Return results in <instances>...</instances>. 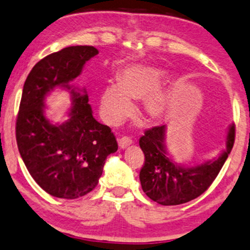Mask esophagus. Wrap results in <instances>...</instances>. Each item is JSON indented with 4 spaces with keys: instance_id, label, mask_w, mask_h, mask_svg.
<instances>
[{
    "instance_id": "1",
    "label": "esophagus",
    "mask_w": 250,
    "mask_h": 250,
    "mask_svg": "<svg viewBox=\"0 0 250 250\" xmlns=\"http://www.w3.org/2000/svg\"><path fill=\"white\" fill-rule=\"evenodd\" d=\"M118 144H119V147L124 149V148L128 147V146L131 145V144H132V139H131V138H128V137L119 138V139H118Z\"/></svg>"
}]
</instances>
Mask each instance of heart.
Returning <instances> with one entry per match:
<instances>
[{
    "label": "heart",
    "instance_id": "obj_1",
    "mask_svg": "<svg viewBox=\"0 0 250 250\" xmlns=\"http://www.w3.org/2000/svg\"><path fill=\"white\" fill-rule=\"evenodd\" d=\"M165 73L159 67L131 65L119 76V83L104 87L99 99V112L105 123L118 126L134 112L133 99H143L144 110L149 118L161 119L168 108L165 92L159 90Z\"/></svg>",
    "mask_w": 250,
    "mask_h": 250
}]
</instances>
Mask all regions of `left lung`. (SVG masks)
Instances as JSON below:
<instances>
[{"label": "left lung", "instance_id": "left-lung-1", "mask_svg": "<svg viewBox=\"0 0 250 250\" xmlns=\"http://www.w3.org/2000/svg\"><path fill=\"white\" fill-rule=\"evenodd\" d=\"M235 140V126L230 125L226 149L218 158L195 166L177 164L166 151V126H155L139 139L145 154L140 169V184L146 195L163 206L186 204L206 192L218 177Z\"/></svg>", "mask_w": 250, "mask_h": 250}]
</instances>
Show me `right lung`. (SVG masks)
<instances>
[{"label": "right lung", "instance_id": "1", "mask_svg": "<svg viewBox=\"0 0 250 250\" xmlns=\"http://www.w3.org/2000/svg\"><path fill=\"white\" fill-rule=\"evenodd\" d=\"M98 54L95 46H67L46 56L25 79L16 119V142L34 180L50 195L77 199L98 184L107 155L118 149L111 128L93 118L85 89L70 82ZM57 86L72 95L69 119L60 125L43 114L45 97Z\"/></svg>", "mask_w": 250, "mask_h": 250}]
</instances>
